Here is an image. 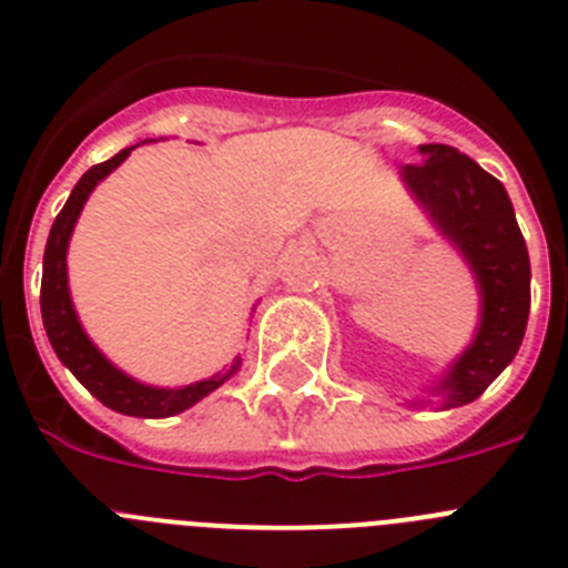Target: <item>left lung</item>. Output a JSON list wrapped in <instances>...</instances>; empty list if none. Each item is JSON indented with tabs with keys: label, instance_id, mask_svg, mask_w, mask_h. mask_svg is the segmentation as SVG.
I'll return each mask as SVG.
<instances>
[{
	"label": "left lung",
	"instance_id": "1",
	"mask_svg": "<svg viewBox=\"0 0 568 568\" xmlns=\"http://www.w3.org/2000/svg\"><path fill=\"white\" fill-rule=\"evenodd\" d=\"M420 164L400 179L429 222L469 264L480 293V324L464 353L435 381L440 409L471 404L518 355L529 321V253L504 184L449 144H420ZM420 406L426 400H406Z\"/></svg>",
	"mask_w": 568,
	"mask_h": 568
}]
</instances>
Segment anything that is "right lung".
I'll return each instance as SVG.
<instances>
[{
  "instance_id": "add662e5",
  "label": "right lung",
  "mask_w": 568,
  "mask_h": 568,
  "mask_svg": "<svg viewBox=\"0 0 568 568\" xmlns=\"http://www.w3.org/2000/svg\"><path fill=\"white\" fill-rule=\"evenodd\" d=\"M130 150L133 148H124L122 153H115L108 162L93 164L79 179L70 199L64 202L62 213L57 215V222L50 227L48 244H44L42 298H39V304H42L44 333H48L53 353L59 355V361L68 366L70 373L77 375L79 384L90 395H97L113 413L133 415V418H170V415L184 413V409H190V406L199 404L202 398H207L224 381L233 378L239 373L241 355H235L227 369L210 375L204 381H195V384L173 386V389L170 386L142 384V381L130 378L119 366L110 364L102 355V349L88 338V333L79 324V315L73 310L68 287V244L70 235H73V227L79 222V213H82L84 202L93 193V187L102 179H108L128 159Z\"/></svg>"
}]
</instances>
